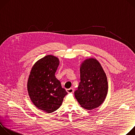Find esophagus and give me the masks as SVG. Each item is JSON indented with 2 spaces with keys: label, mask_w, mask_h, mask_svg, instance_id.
<instances>
[{
  "label": "esophagus",
  "mask_w": 135,
  "mask_h": 135,
  "mask_svg": "<svg viewBox=\"0 0 135 135\" xmlns=\"http://www.w3.org/2000/svg\"><path fill=\"white\" fill-rule=\"evenodd\" d=\"M66 91L68 92V93H73L74 92V90L72 88H70V89H66Z\"/></svg>",
  "instance_id": "34e87169"
}]
</instances>
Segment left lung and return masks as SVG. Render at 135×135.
Returning <instances> with one entry per match:
<instances>
[{
  "instance_id": "8db88e82",
  "label": "left lung",
  "mask_w": 135,
  "mask_h": 135,
  "mask_svg": "<svg viewBox=\"0 0 135 135\" xmlns=\"http://www.w3.org/2000/svg\"><path fill=\"white\" fill-rule=\"evenodd\" d=\"M80 79L74 94L81 106L87 110L100 106L106 97L108 82L106 75L97 59L90 57L82 62Z\"/></svg>"
}]
</instances>
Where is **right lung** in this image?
<instances>
[{"instance_id":"add662e5","label":"right lung","mask_w":135,"mask_h":135,"mask_svg":"<svg viewBox=\"0 0 135 135\" xmlns=\"http://www.w3.org/2000/svg\"><path fill=\"white\" fill-rule=\"evenodd\" d=\"M59 63L58 57L46 55L33 65L29 76L27 89L29 97L37 108L47 113L58 109L67 94L55 76Z\"/></svg>"}]
</instances>
